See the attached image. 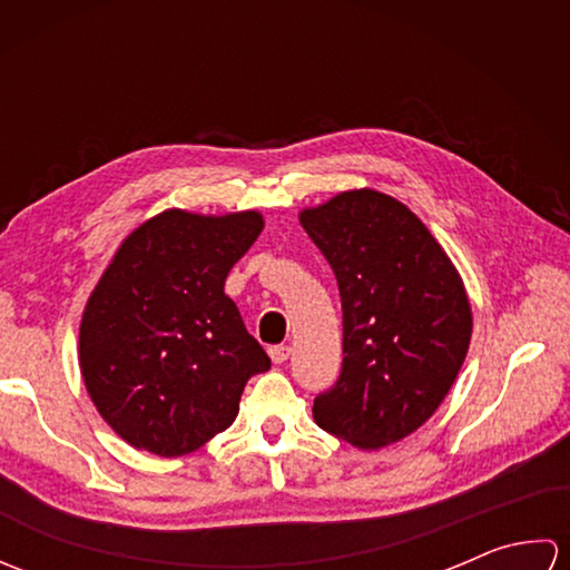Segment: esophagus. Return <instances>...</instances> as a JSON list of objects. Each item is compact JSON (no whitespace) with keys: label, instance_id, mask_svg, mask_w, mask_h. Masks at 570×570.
Segmentation results:
<instances>
[{"label":"esophagus","instance_id":"1","mask_svg":"<svg viewBox=\"0 0 570 570\" xmlns=\"http://www.w3.org/2000/svg\"><path fill=\"white\" fill-rule=\"evenodd\" d=\"M288 355H292V347L284 345V343L269 347V357L276 362V365H282V362H286Z\"/></svg>","mask_w":570,"mask_h":570}]
</instances>
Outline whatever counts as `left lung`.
Masks as SVG:
<instances>
[{
	"label": "left lung",
	"instance_id": "8db88e82",
	"mask_svg": "<svg viewBox=\"0 0 570 570\" xmlns=\"http://www.w3.org/2000/svg\"><path fill=\"white\" fill-rule=\"evenodd\" d=\"M343 306L341 377L313 402L316 423L382 448L426 423L463 365L472 316L463 282L406 205L347 190L301 213Z\"/></svg>",
	"mask_w": 570,
	"mask_h": 570
}]
</instances>
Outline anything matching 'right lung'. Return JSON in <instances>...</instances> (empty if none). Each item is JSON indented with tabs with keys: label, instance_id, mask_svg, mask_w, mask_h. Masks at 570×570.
I'll use <instances>...</instances> for the list:
<instances>
[{
	"label": "right lung",
	"instance_id": "1",
	"mask_svg": "<svg viewBox=\"0 0 570 570\" xmlns=\"http://www.w3.org/2000/svg\"><path fill=\"white\" fill-rule=\"evenodd\" d=\"M259 213L166 210L117 249L80 323V370L102 419L154 455L196 451L235 421L272 367L225 278L262 233Z\"/></svg>",
	"mask_w": 570,
	"mask_h": 570
}]
</instances>
